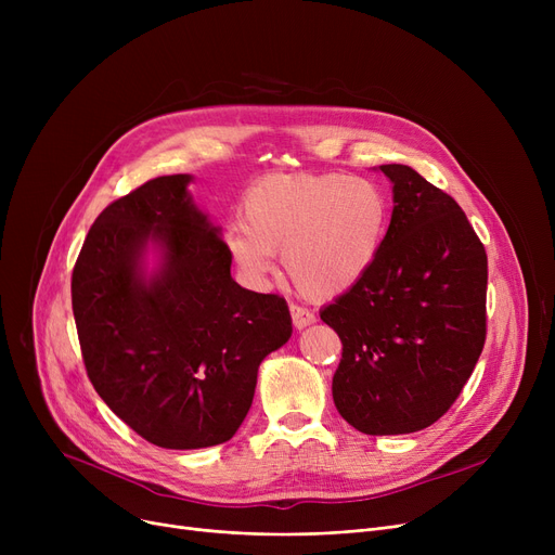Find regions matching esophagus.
Masks as SVG:
<instances>
[{"instance_id":"esophagus-1","label":"esophagus","mask_w":555,"mask_h":555,"mask_svg":"<svg viewBox=\"0 0 555 555\" xmlns=\"http://www.w3.org/2000/svg\"><path fill=\"white\" fill-rule=\"evenodd\" d=\"M289 314H293V324H295V328H306V326H310V324H314V312H310L308 308H304V306H297V304H289Z\"/></svg>"}]
</instances>
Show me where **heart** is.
<instances>
[{
    "label": "heart",
    "instance_id": "heart-1",
    "mask_svg": "<svg viewBox=\"0 0 555 555\" xmlns=\"http://www.w3.org/2000/svg\"><path fill=\"white\" fill-rule=\"evenodd\" d=\"M243 222L227 247L254 281L274 270L283 249L287 276L310 299H333L366 279L391 224L385 189L346 172H270L243 197Z\"/></svg>",
    "mask_w": 555,
    "mask_h": 555
}]
</instances>
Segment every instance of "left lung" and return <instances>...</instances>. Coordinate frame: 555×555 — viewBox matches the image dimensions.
Segmentation results:
<instances>
[{
  "label": "left lung",
  "mask_w": 555,
  "mask_h": 555,
  "mask_svg": "<svg viewBox=\"0 0 555 555\" xmlns=\"http://www.w3.org/2000/svg\"><path fill=\"white\" fill-rule=\"evenodd\" d=\"M380 170L393 214L380 258L322 312L341 339L333 400L371 436L439 421L475 371L486 341L488 258L454 197L402 164Z\"/></svg>",
  "instance_id": "obj_1"
}]
</instances>
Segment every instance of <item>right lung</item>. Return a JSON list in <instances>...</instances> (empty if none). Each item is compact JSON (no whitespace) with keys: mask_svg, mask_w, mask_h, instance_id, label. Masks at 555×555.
<instances>
[{"mask_svg":"<svg viewBox=\"0 0 555 555\" xmlns=\"http://www.w3.org/2000/svg\"><path fill=\"white\" fill-rule=\"evenodd\" d=\"M191 175H164L94 220L72 274L87 375L109 410L166 450L229 441L243 425L260 362L293 335L283 297L231 279V251L189 195ZM163 268L142 276L144 245Z\"/></svg>","mask_w":555,"mask_h":555,"instance_id":"right-lung-1","label":"right lung"}]
</instances>
